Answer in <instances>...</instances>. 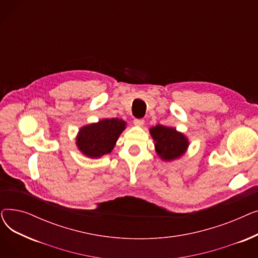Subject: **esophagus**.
Segmentation results:
<instances>
[{
	"mask_svg": "<svg viewBox=\"0 0 258 258\" xmlns=\"http://www.w3.org/2000/svg\"><path fill=\"white\" fill-rule=\"evenodd\" d=\"M134 124L137 125V126H142L144 124V120L143 119H135Z\"/></svg>",
	"mask_w": 258,
	"mask_h": 258,
	"instance_id": "1",
	"label": "esophagus"
}]
</instances>
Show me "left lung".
<instances>
[{"instance_id":"left-lung-1","label":"left lung","mask_w":258,"mask_h":258,"mask_svg":"<svg viewBox=\"0 0 258 258\" xmlns=\"http://www.w3.org/2000/svg\"><path fill=\"white\" fill-rule=\"evenodd\" d=\"M155 141L158 156L164 161H172L182 157L189 145L188 139L173 127L156 125L150 130Z\"/></svg>"}]
</instances>
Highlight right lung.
Masks as SVG:
<instances>
[{"mask_svg":"<svg viewBox=\"0 0 258 258\" xmlns=\"http://www.w3.org/2000/svg\"><path fill=\"white\" fill-rule=\"evenodd\" d=\"M125 125L126 122L122 119L112 118L81 127L76 137L78 150L92 159L110 154Z\"/></svg>","mask_w":258,"mask_h":258,"instance_id":"1","label":"right lung"}]
</instances>
